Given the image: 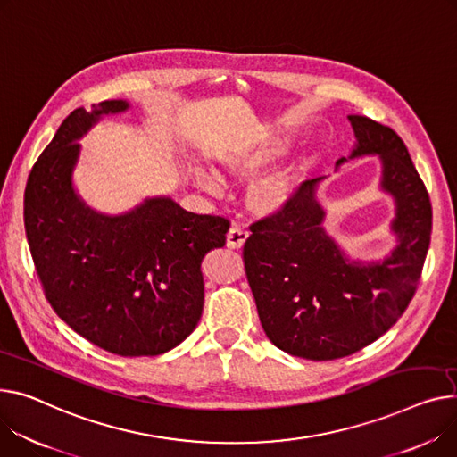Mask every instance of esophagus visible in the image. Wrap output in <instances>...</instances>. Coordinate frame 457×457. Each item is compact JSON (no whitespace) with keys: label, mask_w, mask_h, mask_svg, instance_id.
I'll return each instance as SVG.
<instances>
[{"label":"esophagus","mask_w":457,"mask_h":457,"mask_svg":"<svg viewBox=\"0 0 457 457\" xmlns=\"http://www.w3.org/2000/svg\"><path fill=\"white\" fill-rule=\"evenodd\" d=\"M248 237H250V233H248L246 229H242V228H231V229L228 231V235H226V245H228V248H231V250H240L242 246L246 245Z\"/></svg>","instance_id":"obj_1"}]
</instances>
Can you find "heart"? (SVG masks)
Returning <instances> with one entry per match:
<instances>
[{
	"label": "heart",
	"mask_w": 457,
	"mask_h": 457,
	"mask_svg": "<svg viewBox=\"0 0 457 457\" xmlns=\"http://www.w3.org/2000/svg\"><path fill=\"white\" fill-rule=\"evenodd\" d=\"M276 154L278 152L273 148L252 146L246 143H228L215 150V162L226 176L246 179L264 169L276 158ZM193 176L202 191L209 195L220 193L219 179L204 167H195ZM303 179H305V172L299 167H288L257 176L246 191V205L250 212L261 219L279 215L299 193Z\"/></svg>",
	"instance_id": "heart-1"
}]
</instances>
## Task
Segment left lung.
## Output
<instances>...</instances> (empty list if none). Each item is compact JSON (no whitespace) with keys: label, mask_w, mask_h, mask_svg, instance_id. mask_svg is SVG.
Returning <instances> with one entry per match:
<instances>
[{"label":"left lung","mask_w":457,"mask_h":457,"mask_svg":"<svg viewBox=\"0 0 457 457\" xmlns=\"http://www.w3.org/2000/svg\"><path fill=\"white\" fill-rule=\"evenodd\" d=\"M356 143L342 163L378 156L380 189L395 202L397 245L378 261L349 259L323 222V178L307 179L279 215L252 224L245 266L261 325L281 351L316 361L349 356L378 340L406 311L427 259L430 196L404 141L389 127L349 115Z\"/></svg>","instance_id":"1"}]
</instances>
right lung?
<instances>
[{
    "label": "right lung",
    "instance_id": "obj_1",
    "mask_svg": "<svg viewBox=\"0 0 457 457\" xmlns=\"http://www.w3.org/2000/svg\"><path fill=\"white\" fill-rule=\"evenodd\" d=\"M130 103L73 110L29 174L25 233L53 311L119 356H156L184 342L204 309L202 261L226 245L229 222L195 215L170 196L120 215L89 207L73 186L80 139Z\"/></svg>",
    "mask_w": 457,
    "mask_h": 457
}]
</instances>
